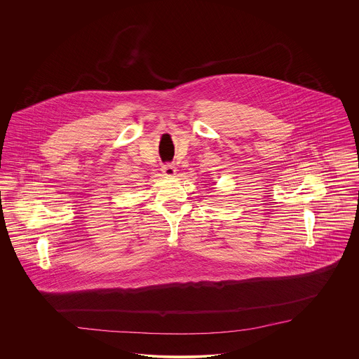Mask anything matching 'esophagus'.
Here are the masks:
<instances>
[{
  "mask_svg": "<svg viewBox=\"0 0 359 359\" xmlns=\"http://www.w3.org/2000/svg\"><path fill=\"white\" fill-rule=\"evenodd\" d=\"M161 172L165 175V176H173L176 173V167L171 164V163H167V164H163L161 167Z\"/></svg>",
  "mask_w": 359,
  "mask_h": 359,
  "instance_id": "obj_1",
  "label": "esophagus"
}]
</instances>
